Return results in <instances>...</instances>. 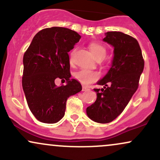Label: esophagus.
Listing matches in <instances>:
<instances>
[{"label":"esophagus","mask_w":160,"mask_h":160,"mask_svg":"<svg viewBox=\"0 0 160 160\" xmlns=\"http://www.w3.org/2000/svg\"><path fill=\"white\" fill-rule=\"evenodd\" d=\"M89 88H87L86 87V86H82V91H87V90H89Z\"/></svg>","instance_id":"34e87169"}]
</instances>
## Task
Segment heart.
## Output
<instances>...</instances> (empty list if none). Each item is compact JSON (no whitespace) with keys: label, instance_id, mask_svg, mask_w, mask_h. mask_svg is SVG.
<instances>
[{"label":"heart","instance_id":"b5f03b06","mask_svg":"<svg viewBox=\"0 0 160 160\" xmlns=\"http://www.w3.org/2000/svg\"><path fill=\"white\" fill-rule=\"evenodd\" d=\"M89 49L91 52L96 59L99 58H104V57L107 55V49L102 45V43L98 42H92L89 45ZM74 77L82 84H88L95 81L99 78V74L96 71H90L87 69H82L78 71L74 74Z\"/></svg>","mask_w":160,"mask_h":160}]
</instances>
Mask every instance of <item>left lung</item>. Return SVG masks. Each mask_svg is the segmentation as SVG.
<instances>
[{
    "label": "left lung",
    "instance_id": "left-lung-1",
    "mask_svg": "<svg viewBox=\"0 0 160 160\" xmlns=\"http://www.w3.org/2000/svg\"><path fill=\"white\" fill-rule=\"evenodd\" d=\"M103 41L113 47L111 67L97 84L104 86L94 89L96 101L86 108V114L99 123H108L123 111L138 87L144 67L138 42L120 32L105 33Z\"/></svg>",
    "mask_w": 160,
    "mask_h": 160
}]
</instances>
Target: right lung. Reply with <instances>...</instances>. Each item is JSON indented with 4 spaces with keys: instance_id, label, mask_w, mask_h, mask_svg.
I'll return each mask as SVG.
<instances>
[{
    "instance_id": "1",
    "label": "right lung",
    "mask_w": 160,
    "mask_h": 160,
    "mask_svg": "<svg viewBox=\"0 0 160 160\" xmlns=\"http://www.w3.org/2000/svg\"><path fill=\"white\" fill-rule=\"evenodd\" d=\"M69 28L52 27L37 33L23 56L22 88L28 105L40 122L56 123L65 115L66 102L82 90L81 84L71 79L68 52L80 39ZM67 84L57 87L56 78Z\"/></svg>"
}]
</instances>
